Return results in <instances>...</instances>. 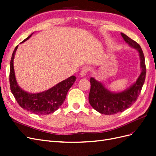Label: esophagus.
<instances>
[{
	"label": "esophagus",
	"instance_id": "1",
	"mask_svg": "<svg viewBox=\"0 0 156 156\" xmlns=\"http://www.w3.org/2000/svg\"><path fill=\"white\" fill-rule=\"evenodd\" d=\"M88 68H87V67H84V68H83L81 70H80V76H81V77H84V76H86V75H87V73H88Z\"/></svg>",
	"mask_w": 156,
	"mask_h": 156
}]
</instances>
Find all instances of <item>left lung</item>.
Listing matches in <instances>:
<instances>
[{"label": "left lung", "mask_w": 156, "mask_h": 156, "mask_svg": "<svg viewBox=\"0 0 156 156\" xmlns=\"http://www.w3.org/2000/svg\"><path fill=\"white\" fill-rule=\"evenodd\" d=\"M121 35L128 45L139 52L141 72L135 83L120 92H112L101 82L94 77L90 78L91 88L88 97L90 104L96 111L105 115L115 114L130 107L137 99L145 80V60L141 46L125 34L121 33Z\"/></svg>", "instance_id": "8db88e82"}]
</instances>
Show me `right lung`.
Instances as JSON below:
<instances>
[{"label": "right lung", "mask_w": 156, "mask_h": 156, "mask_svg": "<svg viewBox=\"0 0 156 156\" xmlns=\"http://www.w3.org/2000/svg\"><path fill=\"white\" fill-rule=\"evenodd\" d=\"M34 34V33H33ZM25 39L21 43L31 37ZM18 46L15 47L10 61L9 84L10 89L19 105L27 111L37 115H48L56 111L62 105L69 89L76 80L72 76L58 83L54 87L40 93H30L21 88L16 80L13 66V60Z\"/></svg>", "instance_id": "right-lung-1"}]
</instances>
